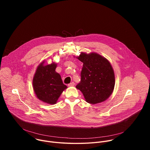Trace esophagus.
I'll return each mask as SVG.
<instances>
[{"instance_id": "34e87169", "label": "esophagus", "mask_w": 150, "mask_h": 150, "mask_svg": "<svg viewBox=\"0 0 150 150\" xmlns=\"http://www.w3.org/2000/svg\"><path fill=\"white\" fill-rule=\"evenodd\" d=\"M75 82H71L70 83H69L68 84V86L69 87H73V86H74L75 85Z\"/></svg>"}]
</instances>
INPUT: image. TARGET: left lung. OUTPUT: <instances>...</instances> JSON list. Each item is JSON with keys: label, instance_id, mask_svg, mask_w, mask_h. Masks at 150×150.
<instances>
[{"label": "left lung", "instance_id": "1", "mask_svg": "<svg viewBox=\"0 0 150 150\" xmlns=\"http://www.w3.org/2000/svg\"><path fill=\"white\" fill-rule=\"evenodd\" d=\"M78 59L83 63V67L81 82L76 88L82 93L88 103L96 104L108 99L115 84L114 71L110 62L95 53H81Z\"/></svg>", "mask_w": 150, "mask_h": 150}]
</instances>
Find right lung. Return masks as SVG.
<instances>
[{"label": "right lung", "instance_id": "obj_1", "mask_svg": "<svg viewBox=\"0 0 150 150\" xmlns=\"http://www.w3.org/2000/svg\"><path fill=\"white\" fill-rule=\"evenodd\" d=\"M38 67L33 78L34 91L38 99L45 103L55 104L67 86L63 84L60 75L55 71L56 64Z\"/></svg>", "mask_w": 150, "mask_h": 150}]
</instances>
